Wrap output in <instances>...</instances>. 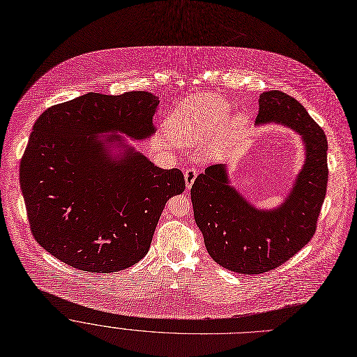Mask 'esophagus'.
I'll list each match as a JSON object with an SVG mask.
<instances>
[{
	"instance_id": "esophagus-1",
	"label": "esophagus",
	"mask_w": 357,
	"mask_h": 357,
	"mask_svg": "<svg viewBox=\"0 0 357 357\" xmlns=\"http://www.w3.org/2000/svg\"><path fill=\"white\" fill-rule=\"evenodd\" d=\"M197 176H198L197 169L190 167V169H187V170H185L184 177H185V185H187V188H190V187L194 184V181H195V178H197Z\"/></svg>"
}]
</instances>
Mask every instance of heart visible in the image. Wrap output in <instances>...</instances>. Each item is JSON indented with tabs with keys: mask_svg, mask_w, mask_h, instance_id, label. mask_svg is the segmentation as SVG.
Here are the masks:
<instances>
[{
	"mask_svg": "<svg viewBox=\"0 0 357 357\" xmlns=\"http://www.w3.org/2000/svg\"><path fill=\"white\" fill-rule=\"evenodd\" d=\"M229 111V104L221 97L197 96L183 104L170 118V135L181 145H201L220 136L228 122L227 137L212 142L205 149L208 156H215L229 137L242 133L248 125V118L242 114L228 119Z\"/></svg>",
	"mask_w": 357,
	"mask_h": 357,
	"instance_id": "heart-1",
	"label": "heart"
}]
</instances>
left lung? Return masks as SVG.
<instances>
[{
    "instance_id": "left-lung-1",
    "label": "left lung",
    "mask_w": 357,
    "mask_h": 357,
    "mask_svg": "<svg viewBox=\"0 0 357 357\" xmlns=\"http://www.w3.org/2000/svg\"><path fill=\"white\" fill-rule=\"evenodd\" d=\"M277 121L296 129L307 148L305 165L286 202L257 211L229 185L225 167L213 165L191 187L194 218L209 256L239 274H260L290 260L314 236L326 195L328 142L321 126L291 96L260 94L257 123Z\"/></svg>"
}]
</instances>
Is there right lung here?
Wrapping results in <instances>:
<instances>
[{
    "label": "right lung",
    "instance_id": "1",
    "mask_svg": "<svg viewBox=\"0 0 357 357\" xmlns=\"http://www.w3.org/2000/svg\"><path fill=\"white\" fill-rule=\"evenodd\" d=\"M158 104L146 91L89 93L36 119L21 159V188L33 238L63 263L112 273L149 252L167 199L185 188L184 176L133 149L111 163L107 144L93 136L119 130L144 139L155 132Z\"/></svg>",
    "mask_w": 357,
    "mask_h": 357
}]
</instances>
